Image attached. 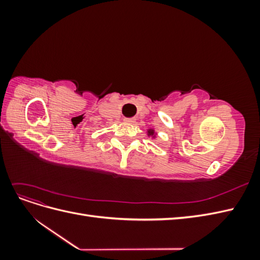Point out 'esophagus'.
Here are the masks:
<instances>
[{"mask_svg":"<svg viewBox=\"0 0 260 260\" xmlns=\"http://www.w3.org/2000/svg\"><path fill=\"white\" fill-rule=\"evenodd\" d=\"M124 121L128 123H133L136 121V118H124Z\"/></svg>","mask_w":260,"mask_h":260,"instance_id":"esophagus-1","label":"esophagus"}]
</instances>
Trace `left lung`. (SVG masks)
Returning a JSON list of instances; mask_svg holds the SVG:
<instances>
[{
    "mask_svg": "<svg viewBox=\"0 0 260 260\" xmlns=\"http://www.w3.org/2000/svg\"><path fill=\"white\" fill-rule=\"evenodd\" d=\"M147 133H148V136H153V137H154V130H153V129H149V130L147 131Z\"/></svg>",
    "mask_w": 260,
    "mask_h": 260,
    "instance_id": "obj_1",
    "label": "left lung"
}]
</instances>
